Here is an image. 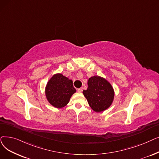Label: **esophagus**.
<instances>
[{
	"instance_id": "esophagus-1",
	"label": "esophagus",
	"mask_w": 159,
	"mask_h": 159,
	"mask_svg": "<svg viewBox=\"0 0 159 159\" xmlns=\"http://www.w3.org/2000/svg\"><path fill=\"white\" fill-rule=\"evenodd\" d=\"M77 91L79 92H82V88H79L78 89H77Z\"/></svg>"
}]
</instances>
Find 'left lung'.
<instances>
[{
    "mask_svg": "<svg viewBox=\"0 0 159 159\" xmlns=\"http://www.w3.org/2000/svg\"><path fill=\"white\" fill-rule=\"evenodd\" d=\"M88 85L86 90L82 93L92 109L100 112L109 108L114 98V89L110 82L99 76H93L88 79Z\"/></svg>",
    "mask_w": 159,
    "mask_h": 159,
    "instance_id": "1",
    "label": "left lung"
}]
</instances>
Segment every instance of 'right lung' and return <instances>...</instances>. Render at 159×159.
I'll return each instance as SVG.
<instances>
[{"instance_id": "obj_1", "label": "right lung", "mask_w": 159, "mask_h": 159, "mask_svg": "<svg viewBox=\"0 0 159 159\" xmlns=\"http://www.w3.org/2000/svg\"><path fill=\"white\" fill-rule=\"evenodd\" d=\"M76 92L72 80L61 73L54 75L45 87V95L51 105L57 108L67 105L72 95Z\"/></svg>"}]
</instances>
